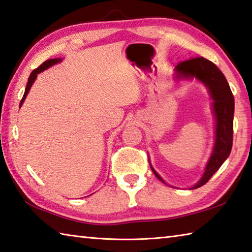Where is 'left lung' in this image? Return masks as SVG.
Masks as SVG:
<instances>
[{
  "mask_svg": "<svg viewBox=\"0 0 252 252\" xmlns=\"http://www.w3.org/2000/svg\"><path fill=\"white\" fill-rule=\"evenodd\" d=\"M176 78H197L208 87L210 95L214 100L213 108L216 116V141L212 157L206 166L204 175L193 189L205 185L210 177L218 171L221 164L229 157L234 136V111L235 99L228 81L219 70V68L204 57L190 58L181 62L175 67ZM159 181L164 182L153 170Z\"/></svg>",
  "mask_w": 252,
  "mask_h": 252,
  "instance_id": "8db88e82",
  "label": "left lung"
}]
</instances>
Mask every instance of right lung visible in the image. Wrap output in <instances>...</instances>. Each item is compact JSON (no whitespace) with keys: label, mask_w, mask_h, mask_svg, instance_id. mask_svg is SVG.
I'll return each mask as SVG.
<instances>
[{"label":"right lung","mask_w":252,"mask_h":252,"mask_svg":"<svg viewBox=\"0 0 252 252\" xmlns=\"http://www.w3.org/2000/svg\"><path fill=\"white\" fill-rule=\"evenodd\" d=\"M59 62H62V59H61V58L48 59V61L44 62V63H42V65H40L39 67H37V68H36V69H34L33 71H32V74L30 75L29 81H27V86H26V88H25V93H24V95H23V98H22V100H21L20 107L22 106L23 102H24V100H25V98H26L27 94H29V91H30V89H31L32 85H33V82L35 81L36 77H37V74H39V72H42V71H43V70H45V69H47V68H49L50 66H53V65H55V63H59Z\"/></svg>","instance_id":"1"}]
</instances>
